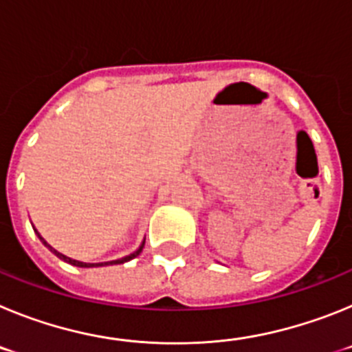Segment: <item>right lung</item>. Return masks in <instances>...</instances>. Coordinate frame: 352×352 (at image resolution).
<instances>
[{
	"label": "right lung",
	"mask_w": 352,
	"mask_h": 352,
	"mask_svg": "<svg viewBox=\"0 0 352 352\" xmlns=\"http://www.w3.org/2000/svg\"><path fill=\"white\" fill-rule=\"evenodd\" d=\"M38 238L42 239L43 241V238L42 236L38 234ZM43 245H45V247H49V250L51 252H54L56 256L60 257V259H63L65 263H70V264H74V266H79V268H91V266H105V264H123V263H126V261H130V259H133V257H138L139 254H141L142 252V247H144V243L141 245V247L138 248V250L133 252V254H130V256H126V257H123V259H118V261H111V263H104V264H88V263H80V261H76V259H70V257H67V256H63V254H60V252L58 250H54V248L51 247V245H47V241H43Z\"/></svg>",
	"instance_id": "1"
}]
</instances>
